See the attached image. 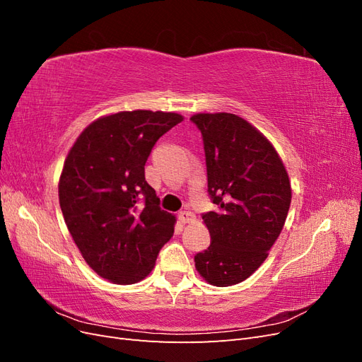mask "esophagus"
I'll return each mask as SVG.
<instances>
[{"mask_svg":"<svg viewBox=\"0 0 362 362\" xmlns=\"http://www.w3.org/2000/svg\"><path fill=\"white\" fill-rule=\"evenodd\" d=\"M178 217H180V221H181L182 223H189V222H193V221H194V214H193L192 211H181V213L178 214Z\"/></svg>","mask_w":362,"mask_h":362,"instance_id":"1","label":"esophagus"}]
</instances>
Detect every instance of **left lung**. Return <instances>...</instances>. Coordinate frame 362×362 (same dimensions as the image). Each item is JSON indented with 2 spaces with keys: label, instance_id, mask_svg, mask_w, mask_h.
<instances>
[{
  "label": "left lung",
  "instance_id": "obj_1",
  "mask_svg": "<svg viewBox=\"0 0 362 362\" xmlns=\"http://www.w3.org/2000/svg\"><path fill=\"white\" fill-rule=\"evenodd\" d=\"M208 194L216 211L202 216L211 243L194 255L211 286L247 279L279 237L291 202V185L276 149L247 120L231 113H198Z\"/></svg>",
  "mask_w": 362,
  "mask_h": 362
}]
</instances>
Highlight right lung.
<instances>
[{"mask_svg":"<svg viewBox=\"0 0 362 362\" xmlns=\"http://www.w3.org/2000/svg\"><path fill=\"white\" fill-rule=\"evenodd\" d=\"M178 113L119 112L86 127L64 160L59 201L76 247L98 275L136 284L156 266L177 218L160 208L145 180L156 141Z\"/></svg>","mask_w":362,"mask_h":362,"instance_id":"obj_1","label":"right lung"}]
</instances>
